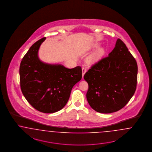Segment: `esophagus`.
<instances>
[{"label": "esophagus", "instance_id": "34e87169", "mask_svg": "<svg viewBox=\"0 0 152 152\" xmlns=\"http://www.w3.org/2000/svg\"><path fill=\"white\" fill-rule=\"evenodd\" d=\"M86 67L85 66H84V67H83V69H82V73H83V78L84 77V75H85V73H86Z\"/></svg>", "mask_w": 152, "mask_h": 152}]
</instances>
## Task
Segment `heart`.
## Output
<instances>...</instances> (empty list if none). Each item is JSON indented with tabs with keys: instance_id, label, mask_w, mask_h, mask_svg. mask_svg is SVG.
Instances as JSON below:
<instances>
[{
	"instance_id": "heart-1",
	"label": "heart",
	"mask_w": 152,
	"mask_h": 152,
	"mask_svg": "<svg viewBox=\"0 0 152 152\" xmlns=\"http://www.w3.org/2000/svg\"><path fill=\"white\" fill-rule=\"evenodd\" d=\"M101 53H102V50H101V49H99V50H98L96 52V53L95 55H94V57H97V56H98Z\"/></svg>"
}]
</instances>
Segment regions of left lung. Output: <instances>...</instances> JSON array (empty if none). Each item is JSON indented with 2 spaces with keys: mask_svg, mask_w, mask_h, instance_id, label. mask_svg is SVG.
<instances>
[{
  "mask_svg": "<svg viewBox=\"0 0 152 152\" xmlns=\"http://www.w3.org/2000/svg\"><path fill=\"white\" fill-rule=\"evenodd\" d=\"M137 71L135 59L118 38L108 56L93 65L84 76L89 85L86 99L91 108L109 114L124 107L136 91Z\"/></svg>",
  "mask_w": 152,
  "mask_h": 152,
  "instance_id": "1",
  "label": "left lung"
}]
</instances>
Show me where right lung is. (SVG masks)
Wrapping results in <instances>:
<instances>
[{"mask_svg":"<svg viewBox=\"0 0 152 152\" xmlns=\"http://www.w3.org/2000/svg\"><path fill=\"white\" fill-rule=\"evenodd\" d=\"M46 38L34 43L20 66V86L27 101L37 110L54 113L67 103L73 86L82 78L79 66L67 68L60 64L43 62L38 50Z\"/></svg>","mask_w":152,"mask_h":152,"instance_id":"right-lung-1","label":"right lung"}]
</instances>
